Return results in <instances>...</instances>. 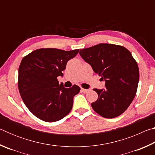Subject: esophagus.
<instances>
[{
	"label": "esophagus",
	"instance_id": "esophagus-1",
	"mask_svg": "<svg viewBox=\"0 0 155 155\" xmlns=\"http://www.w3.org/2000/svg\"><path fill=\"white\" fill-rule=\"evenodd\" d=\"M81 91H82V92H83V93H87V91H89V90H86V89H84V88H81Z\"/></svg>",
	"mask_w": 155,
	"mask_h": 155
}]
</instances>
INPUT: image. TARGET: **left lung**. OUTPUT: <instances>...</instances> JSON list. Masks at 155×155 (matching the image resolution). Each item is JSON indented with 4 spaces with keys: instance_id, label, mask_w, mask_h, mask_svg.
Returning a JSON list of instances; mask_svg holds the SVG:
<instances>
[{
    "instance_id": "obj_1",
    "label": "left lung",
    "mask_w": 155,
    "mask_h": 155,
    "mask_svg": "<svg viewBox=\"0 0 155 155\" xmlns=\"http://www.w3.org/2000/svg\"><path fill=\"white\" fill-rule=\"evenodd\" d=\"M79 54L106 82L104 90L94 89L98 97L91 107L105 118L122 114L135 98L140 78L137 63L130 52L122 46L99 44L80 50Z\"/></svg>"
}]
</instances>
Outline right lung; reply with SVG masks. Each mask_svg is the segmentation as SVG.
I'll return each mask as SVG.
<instances>
[{"instance_id": "obj_1", "label": "right lung", "mask_w": 155, "mask_h": 155, "mask_svg": "<svg viewBox=\"0 0 155 155\" xmlns=\"http://www.w3.org/2000/svg\"><path fill=\"white\" fill-rule=\"evenodd\" d=\"M78 51L44 48L22 58L18 69V90L25 105L39 119L56 122L72 110L73 97L81 88L76 85L65 88L57 77L63 75L67 62Z\"/></svg>"}]
</instances>
